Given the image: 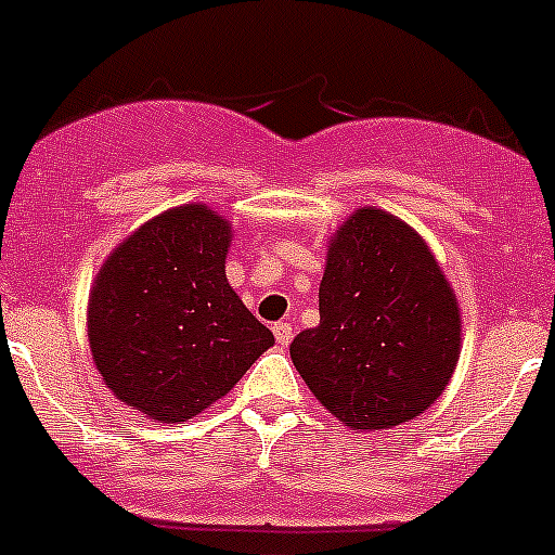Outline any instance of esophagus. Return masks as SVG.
<instances>
[{
	"label": "esophagus",
	"instance_id": "esophagus-1",
	"mask_svg": "<svg viewBox=\"0 0 555 555\" xmlns=\"http://www.w3.org/2000/svg\"><path fill=\"white\" fill-rule=\"evenodd\" d=\"M273 336H276L279 344H289V341H293L295 331H293V325H289V322H276V325H273Z\"/></svg>",
	"mask_w": 555,
	"mask_h": 555
}]
</instances>
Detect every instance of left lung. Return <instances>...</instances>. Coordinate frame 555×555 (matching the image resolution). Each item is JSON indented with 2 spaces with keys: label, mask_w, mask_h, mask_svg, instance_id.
Wrapping results in <instances>:
<instances>
[{
  "label": "left lung",
  "mask_w": 555,
  "mask_h": 555,
  "mask_svg": "<svg viewBox=\"0 0 555 555\" xmlns=\"http://www.w3.org/2000/svg\"><path fill=\"white\" fill-rule=\"evenodd\" d=\"M461 354V311L426 241L382 208L336 230L320 284V325L289 358L322 406L352 431L426 412Z\"/></svg>",
  "instance_id": "obj_1"
}]
</instances>
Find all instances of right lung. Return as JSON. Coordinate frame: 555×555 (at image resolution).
Wrapping results in <instances>:
<instances>
[{
  "mask_svg": "<svg viewBox=\"0 0 555 555\" xmlns=\"http://www.w3.org/2000/svg\"><path fill=\"white\" fill-rule=\"evenodd\" d=\"M233 228L201 203L170 208L102 262L89 344L118 401L184 423L233 390L273 333L224 276Z\"/></svg>",
  "mask_w": 555,
  "mask_h": 555,
  "instance_id": "1",
  "label": "right lung"
}]
</instances>
